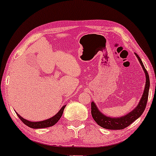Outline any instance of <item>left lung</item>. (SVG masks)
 <instances>
[{"instance_id": "left-lung-1", "label": "left lung", "mask_w": 156, "mask_h": 156, "mask_svg": "<svg viewBox=\"0 0 156 156\" xmlns=\"http://www.w3.org/2000/svg\"><path fill=\"white\" fill-rule=\"evenodd\" d=\"M136 55L140 62L141 67L144 69V73L146 75V84L144 87V91L143 92V95L141 97V101L139 103V105L133 109L132 112L128 113L126 115L119 118H112L106 117L104 114L98 110L97 106L94 104V102L91 103V113L94 120L102 128L109 130H122L127 128L128 126L133 123L136 119H138L144 112V109L147 105L148 99V94H149V88H150V77L148 75L147 71L146 70L144 64L141 62V58L136 53H135Z\"/></svg>"}]
</instances>
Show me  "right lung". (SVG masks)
I'll return each instance as SVG.
<instances>
[{"mask_svg": "<svg viewBox=\"0 0 156 156\" xmlns=\"http://www.w3.org/2000/svg\"><path fill=\"white\" fill-rule=\"evenodd\" d=\"M64 108H65V105L62 107L59 112L57 113L55 116H53V117L50 118V119H46V120L41 121V122H31V121L26 120V119H25L24 118L20 117L17 113V117L20 119V120L22 121L25 125H26L27 126L30 127V128H48V127L53 126V125H54L59 120L60 118L62 117V114H63Z\"/></svg>", "mask_w": 156, "mask_h": 156, "instance_id": "add662e5", "label": "right lung"}]
</instances>
